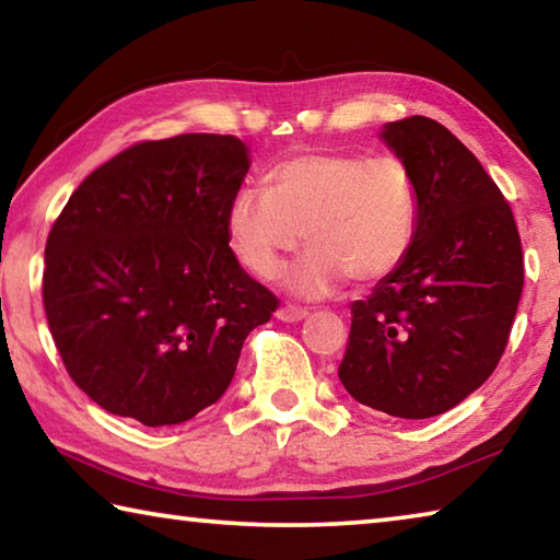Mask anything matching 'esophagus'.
Listing matches in <instances>:
<instances>
[{
  "mask_svg": "<svg viewBox=\"0 0 560 560\" xmlns=\"http://www.w3.org/2000/svg\"><path fill=\"white\" fill-rule=\"evenodd\" d=\"M306 316H308L306 308L291 306V303H287V306H281V308L277 311V318L283 320V324H299V320H303Z\"/></svg>",
  "mask_w": 560,
  "mask_h": 560,
  "instance_id": "34e87169",
  "label": "esophagus"
}]
</instances>
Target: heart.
<instances>
[{
    "mask_svg": "<svg viewBox=\"0 0 560 560\" xmlns=\"http://www.w3.org/2000/svg\"><path fill=\"white\" fill-rule=\"evenodd\" d=\"M420 195L400 158L301 153L269 170V187L242 185L226 205V236L259 279L277 277L306 240L283 287L301 299H324L355 277L373 283L410 252Z\"/></svg>",
    "mask_w": 560,
    "mask_h": 560,
    "instance_id": "1",
    "label": "heart"
}]
</instances>
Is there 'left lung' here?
<instances>
[{
    "instance_id": "left-lung-1",
    "label": "left lung",
    "mask_w": 560,
    "mask_h": 560,
    "mask_svg": "<svg viewBox=\"0 0 560 560\" xmlns=\"http://www.w3.org/2000/svg\"><path fill=\"white\" fill-rule=\"evenodd\" d=\"M381 140L412 170L420 214L405 261L350 306L338 377L360 405L424 420L494 373L524 289V254L501 189L442 122H385Z\"/></svg>"
}]
</instances>
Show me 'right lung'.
I'll list each match as a JSON object with an SVG mask.
<instances>
[{"label":"right lung","mask_w":560,"mask_h":560,"mask_svg":"<svg viewBox=\"0 0 560 560\" xmlns=\"http://www.w3.org/2000/svg\"><path fill=\"white\" fill-rule=\"evenodd\" d=\"M249 165L234 136L150 140L93 170L54 222L46 318L73 383L106 412L192 420L271 318L277 296L240 267L224 224Z\"/></svg>","instance_id":"add662e5"}]
</instances>
